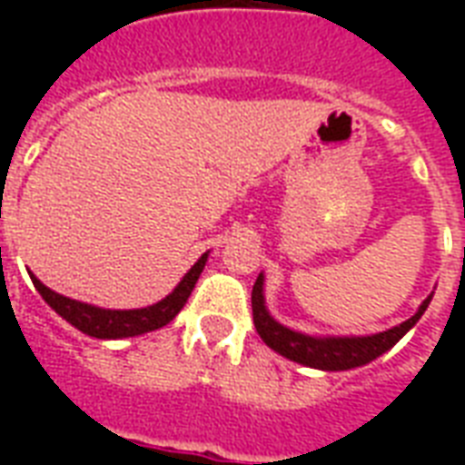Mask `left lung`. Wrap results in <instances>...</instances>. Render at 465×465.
<instances>
[{
	"label": "left lung",
	"instance_id": "1",
	"mask_svg": "<svg viewBox=\"0 0 465 465\" xmlns=\"http://www.w3.org/2000/svg\"><path fill=\"white\" fill-rule=\"evenodd\" d=\"M262 284L265 277L262 272L258 275L253 284V294H251V306H253V323L258 335L268 347H272L275 352L292 361H299L304 367L323 369V371H345V369L361 367L369 364L376 357H381L386 350L396 345L398 340L403 338L405 332L411 331L412 325L418 323L420 316L425 313L432 294L420 304L418 313L403 321L401 325H393L389 331L374 332V335H345V338H316V335H306V332H297L287 328V325L277 323L275 318L270 316V311L265 309V294H262Z\"/></svg>",
	"mask_w": 465,
	"mask_h": 465
}]
</instances>
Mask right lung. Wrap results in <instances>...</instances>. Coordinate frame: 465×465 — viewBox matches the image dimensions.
Instances as JSON below:
<instances>
[{"label": "right lung", "instance_id": "obj_1", "mask_svg": "<svg viewBox=\"0 0 465 465\" xmlns=\"http://www.w3.org/2000/svg\"><path fill=\"white\" fill-rule=\"evenodd\" d=\"M207 255L210 253L200 255V261L185 272V277H183L178 287L166 299H161V302L152 306H144V309H101V306H91L84 304V302H76V299L62 297V294L50 290V287H45L35 275H31V280L35 284V290L40 292V297L50 304V309H54V313H60L67 323L74 325L76 331L86 332V335L98 340L134 338V335H142V332L163 328V325L171 323L178 316V311L185 306L190 292L195 287L197 277L204 270Z\"/></svg>", "mask_w": 465, "mask_h": 465}]
</instances>
